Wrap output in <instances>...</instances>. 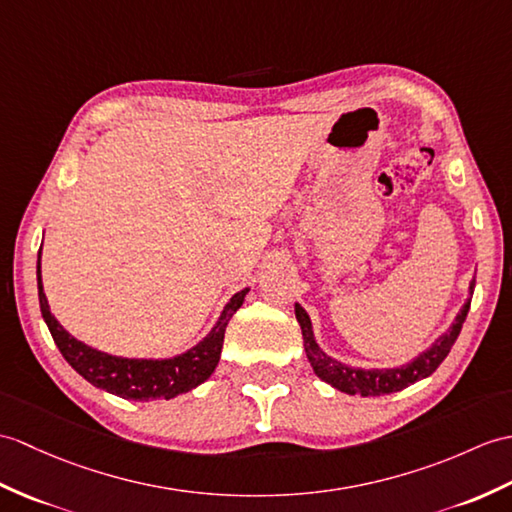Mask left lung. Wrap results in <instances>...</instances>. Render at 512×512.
<instances>
[{
    "instance_id": "8db88e82",
    "label": "left lung",
    "mask_w": 512,
    "mask_h": 512,
    "mask_svg": "<svg viewBox=\"0 0 512 512\" xmlns=\"http://www.w3.org/2000/svg\"><path fill=\"white\" fill-rule=\"evenodd\" d=\"M475 281H471V292H473ZM471 307V299L462 307L460 314L456 316V323L451 325V329L443 338H438L434 342L432 349H427L425 353H421L417 360L399 366V368H384V371H364V368H351L347 364H342L318 347L314 334H312V320L307 316V312L303 310L301 305L294 307L296 320H299L301 331H303V342H305V353L307 360H310L314 373L323 379V382L331 384L334 388L347 392V395H390V392H397L408 388L410 384L419 382V379L430 377L441 362L447 358L451 347L460 336L462 323H465L467 312Z\"/></svg>"
}]
</instances>
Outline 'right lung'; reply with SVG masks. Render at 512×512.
I'll return each mask as SVG.
<instances>
[{
  "instance_id": "obj_1",
  "label": "right lung",
  "mask_w": 512,
  "mask_h": 512,
  "mask_svg": "<svg viewBox=\"0 0 512 512\" xmlns=\"http://www.w3.org/2000/svg\"><path fill=\"white\" fill-rule=\"evenodd\" d=\"M37 281H39V303L41 314L47 323V329L56 342L58 351L71 364L76 373L87 379L89 384L98 386L111 395L133 401H150V399H172L176 395L196 388L198 384L209 379L216 371L224 331H227L229 320L240 310L244 296L248 292L242 290L233 294V299L224 307L220 320L209 331V336L198 342L194 349H189L183 355H176L172 360H126L115 358V355L95 351L87 347L85 342L69 336L67 331L58 325V320L52 316L50 305H47L43 283H41V253L37 261Z\"/></svg>"
}]
</instances>
